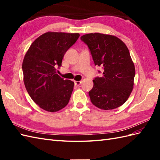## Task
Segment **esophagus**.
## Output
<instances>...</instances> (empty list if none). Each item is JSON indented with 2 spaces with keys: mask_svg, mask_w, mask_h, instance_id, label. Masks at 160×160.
Returning <instances> with one entry per match:
<instances>
[{
  "mask_svg": "<svg viewBox=\"0 0 160 160\" xmlns=\"http://www.w3.org/2000/svg\"><path fill=\"white\" fill-rule=\"evenodd\" d=\"M81 83H82V81H75V85L76 86H80Z\"/></svg>",
  "mask_w": 160,
  "mask_h": 160,
  "instance_id": "esophagus-1",
  "label": "esophagus"
}]
</instances>
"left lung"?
<instances>
[{
    "instance_id": "left-lung-1",
    "label": "left lung",
    "mask_w": 160,
    "mask_h": 160,
    "mask_svg": "<svg viewBox=\"0 0 160 160\" xmlns=\"http://www.w3.org/2000/svg\"><path fill=\"white\" fill-rule=\"evenodd\" d=\"M80 39L89 47L95 65L103 69L102 76L95 78L89 91L91 102L103 110L120 107L130 96L135 74L127 47L116 36L100 33H88Z\"/></svg>"
}]
</instances>
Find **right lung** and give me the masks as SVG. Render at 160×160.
<instances>
[{
  "mask_svg": "<svg viewBox=\"0 0 160 160\" xmlns=\"http://www.w3.org/2000/svg\"><path fill=\"white\" fill-rule=\"evenodd\" d=\"M79 33L47 32L36 39L22 62L24 84L36 104L56 112L69 103L74 82L57 74L67 51L77 41Z\"/></svg>",
  "mask_w": 160,
  "mask_h": 160,
  "instance_id": "obj_1",
  "label": "right lung"
}]
</instances>
